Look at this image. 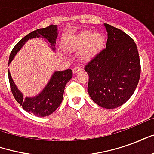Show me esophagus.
Listing matches in <instances>:
<instances>
[{
    "instance_id": "obj_1",
    "label": "esophagus",
    "mask_w": 154,
    "mask_h": 154,
    "mask_svg": "<svg viewBox=\"0 0 154 154\" xmlns=\"http://www.w3.org/2000/svg\"><path fill=\"white\" fill-rule=\"evenodd\" d=\"M82 70V67H77H77H75L73 69H72V72H73V74H77L78 72H80V71Z\"/></svg>"
}]
</instances>
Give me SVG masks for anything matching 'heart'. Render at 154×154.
Wrapping results in <instances>:
<instances>
[{"mask_svg":"<svg viewBox=\"0 0 154 154\" xmlns=\"http://www.w3.org/2000/svg\"><path fill=\"white\" fill-rule=\"evenodd\" d=\"M104 44L105 38L100 33L84 30L67 40L65 48L69 52H78L79 59L87 63L102 50Z\"/></svg>","mask_w":154,"mask_h":154,"instance_id":"b5f03b06","label":"heart"}]
</instances>
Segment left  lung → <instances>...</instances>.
I'll list each match as a JSON object with an SVG mask.
<instances>
[{
	"label": "left lung",
	"instance_id": "1",
	"mask_svg": "<svg viewBox=\"0 0 154 154\" xmlns=\"http://www.w3.org/2000/svg\"><path fill=\"white\" fill-rule=\"evenodd\" d=\"M106 48L97 54L85 71L89 76L88 94L97 106L114 109L122 106L135 91L140 77L136 44L119 29L104 24Z\"/></svg>",
	"mask_w": 154,
	"mask_h": 154
}]
</instances>
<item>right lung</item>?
I'll list each match as a JSON object with an SVG mask.
<instances>
[{"mask_svg": "<svg viewBox=\"0 0 154 154\" xmlns=\"http://www.w3.org/2000/svg\"><path fill=\"white\" fill-rule=\"evenodd\" d=\"M58 35L57 25H49L47 28L36 29L21 38L16 44L10 54L9 64H11L15 56L20 50L27 41L33 38H44L49 44L52 50L55 52L56 38ZM8 77L12 94L22 108L29 113L34 114L38 117H44L53 114L62 103L63 98L64 89L67 83L72 77V71H55L53 72L50 79L43 88V90L34 97H25L19 90L11 77L8 69Z\"/></svg>", "mask_w": 154, "mask_h": 154, "instance_id": "obj_1", "label": "right lung"}]
</instances>
